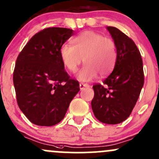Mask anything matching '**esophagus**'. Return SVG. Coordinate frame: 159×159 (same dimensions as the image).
<instances>
[{"mask_svg": "<svg viewBox=\"0 0 159 159\" xmlns=\"http://www.w3.org/2000/svg\"><path fill=\"white\" fill-rule=\"evenodd\" d=\"M79 87H80V90H83V89H84L85 88H89V84H88L80 83Z\"/></svg>", "mask_w": 159, "mask_h": 159, "instance_id": "34e87169", "label": "esophagus"}]
</instances>
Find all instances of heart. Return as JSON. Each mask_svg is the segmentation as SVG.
Returning <instances> with one entry per match:
<instances>
[{
  "instance_id": "heart-1",
  "label": "heart",
  "mask_w": 159,
  "mask_h": 159,
  "mask_svg": "<svg viewBox=\"0 0 159 159\" xmlns=\"http://www.w3.org/2000/svg\"><path fill=\"white\" fill-rule=\"evenodd\" d=\"M72 46L64 44L60 48V57L64 66L74 73L83 62L78 79L90 81L98 75H106L112 70L117 60L116 43L110 38L92 31H86L71 41Z\"/></svg>"
}]
</instances>
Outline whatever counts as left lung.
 Listing matches in <instances>:
<instances>
[{
	"instance_id": "left-lung-1",
	"label": "left lung",
	"mask_w": 159,
	"mask_h": 159,
	"mask_svg": "<svg viewBox=\"0 0 159 159\" xmlns=\"http://www.w3.org/2000/svg\"><path fill=\"white\" fill-rule=\"evenodd\" d=\"M107 30L116 43L117 60L112 72L93 86L92 110L99 121L116 125L125 121L137 103L144 84L143 60L135 43L116 27Z\"/></svg>"
}]
</instances>
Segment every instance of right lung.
I'll return each mask as SVG.
<instances>
[{"label": "right lung", "instance_id": "right-lung-1", "mask_svg": "<svg viewBox=\"0 0 159 159\" xmlns=\"http://www.w3.org/2000/svg\"><path fill=\"white\" fill-rule=\"evenodd\" d=\"M74 34L72 29L52 27L29 40L17 57L13 84L17 103L31 123L53 126L65 117L80 90L60 57V48Z\"/></svg>", "mask_w": 159, "mask_h": 159}]
</instances>
